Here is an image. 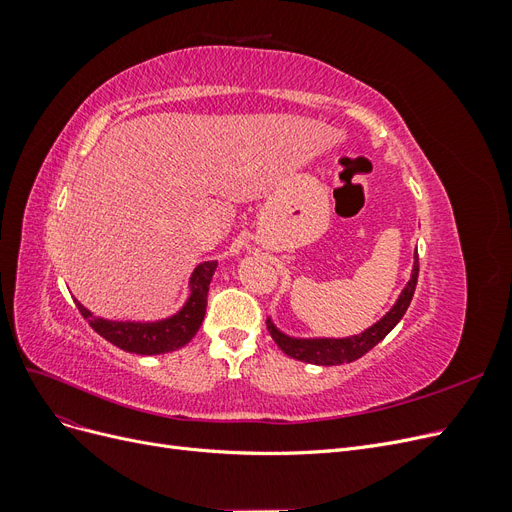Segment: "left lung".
I'll use <instances>...</instances> for the list:
<instances>
[{
  "label": "left lung",
  "instance_id": "1",
  "mask_svg": "<svg viewBox=\"0 0 512 512\" xmlns=\"http://www.w3.org/2000/svg\"><path fill=\"white\" fill-rule=\"evenodd\" d=\"M418 280V254L414 252V265L410 280L404 286V290L399 292L397 301L393 307L386 312L378 322L371 324L369 329H365L359 335H350V337H292L284 331L275 327V322L267 318V329L273 337V342L280 346V350L292 359L303 361V363H312V365H342V363H352L356 359H361L365 352H369L376 344H380L382 339L389 335L397 322L404 318L406 309L414 297V288Z\"/></svg>",
  "mask_w": 512,
  "mask_h": 512
}]
</instances>
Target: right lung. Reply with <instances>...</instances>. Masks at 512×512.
<instances>
[{
    "label": "right lung",
    "mask_w": 512,
    "mask_h": 512,
    "mask_svg": "<svg viewBox=\"0 0 512 512\" xmlns=\"http://www.w3.org/2000/svg\"><path fill=\"white\" fill-rule=\"evenodd\" d=\"M218 262L205 260L190 275V294L173 316L160 320H111L94 312L74 299L89 327L113 346L134 354H166L183 348L198 333L207 312V294L211 277Z\"/></svg>",
    "instance_id": "right-lung-1"
}]
</instances>
